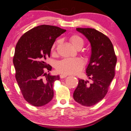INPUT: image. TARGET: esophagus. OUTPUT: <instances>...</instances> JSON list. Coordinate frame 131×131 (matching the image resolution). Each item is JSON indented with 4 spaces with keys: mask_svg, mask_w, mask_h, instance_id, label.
Masks as SVG:
<instances>
[{
    "mask_svg": "<svg viewBox=\"0 0 131 131\" xmlns=\"http://www.w3.org/2000/svg\"><path fill=\"white\" fill-rule=\"evenodd\" d=\"M67 76H68V75L65 74V73H62V74H60V78H64Z\"/></svg>",
    "mask_w": 131,
    "mask_h": 131,
    "instance_id": "obj_1",
    "label": "esophagus"
}]
</instances>
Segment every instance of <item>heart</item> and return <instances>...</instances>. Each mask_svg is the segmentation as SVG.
I'll return each mask as SVG.
<instances>
[{
	"instance_id": "b5f03b06",
	"label": "heart",
	"mask_w": 131,
	"mask_h": 131,
	"mask_svg": "<svg viewBox=\"0 0 131 131\" xmlns=\"http://www.w3.org/2000/svg\"><path fill=\"white\" fill-rule=\"evenodd\" d=\"M72 45L77 49H81L84 45V41L82 37L78 35H73L69 38ZM56 41L51 47V51H54L58 45ZM84 63L81 59L66 58L59 61L56 64V68L58 71L65 74H75L81 71L84 67Z\"/></svg>"
}]
</instances>
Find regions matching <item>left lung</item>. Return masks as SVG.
Wrapping results in <instances>:
<instances>
[{
  "mask_svg": "<svg viewBox=\"0 0 131 131\" xmlns=\"http://www.w3.org/2000/svg\"><path fill=\"white\" fill-rule=\"evenodd\" d=\"M90 42L91 54L86 69V75L92 81L79 80L73 93L74 100L84 106H92L105 97L115 75L117 62L111 41L106 35L94 28H77Z\"/></svg>",
  "mask_w": 131,
  "mask_h": 131,
  "instance_id": "8db88e82",
  "label": "left lung"
}]
</instances>
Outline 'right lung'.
I'll return each mask as SVG.
<instances>
[{"instance_id": "add662e5", "label": "right lung", "mask_w": 131, "mask_h": 131, "mask_svg": "<svg viewBox=\"0 0 131 131\" xmlns=\"http://www.w3.org/2000/svg\"><path fill=\"white\" fill-rule=\"evenodd\" d=\"M65 31L53 25H39L25 32L16 44L13 58L15 78L24 98L32 106H45L52 100L53 84L60 78L47 73L51 66L46 60L56 38Z\"/></svg>"}]
</instances>
